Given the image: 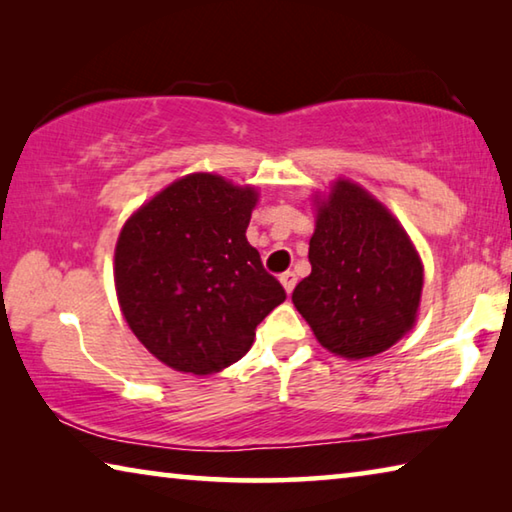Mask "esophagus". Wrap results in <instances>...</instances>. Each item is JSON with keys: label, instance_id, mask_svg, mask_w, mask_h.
<instances>
[{"label": "esophagus", "instance_id": "34e87169", "mask_svg": "<svg viewBox=\"0 0 512 512\" xmlns=\"http://www.w3.org/2000/svg\"><path fill=\"white\" fill-rule=\"evenodd\" d=\"M280 282H282L284 291L291 293V291H293V287H296V273H291V271L282 273V275H280Z\"/></svg>", "mask_w": 512, "mask_h": 512}]
</instances>
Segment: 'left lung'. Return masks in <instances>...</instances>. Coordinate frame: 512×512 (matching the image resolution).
<instances>
[{"instance_id": "1", "label": "left lung", "mask_w": 512, "mask_h": 512, "mask_svg": "<svg viewBox=\"0 0 512 512\" xmlns=\"http://www.w3.org/2000/svg\"><path fill=\"white\" fill-rule=\"evenodd\" d=\"M316 203L311 273L291 300L323 348L345 359L375 357L415 323L422 262L400 221L357 183L336 180Z\"/></svg>"}]
</instances>
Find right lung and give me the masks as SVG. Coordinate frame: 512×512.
<instances>
[{
	"mask_svg": "<svg viewBox=\"0 0 512 512\" xmlns=\"http://www.w3.org/2000/svg\"><path fill=\"white\" fill-rule=\"evenodd\" d=\"M255 203V187L192 173L164 187L121 228V314L169 368L212 375L232 366L250 350L257 325L287 298L246 239Z\"/></svg>",
	"mask_w": 512,
	"mask_h": 512,
	"instance_id": "obj_1",
	"label": "right lung"
}]
</instances>
